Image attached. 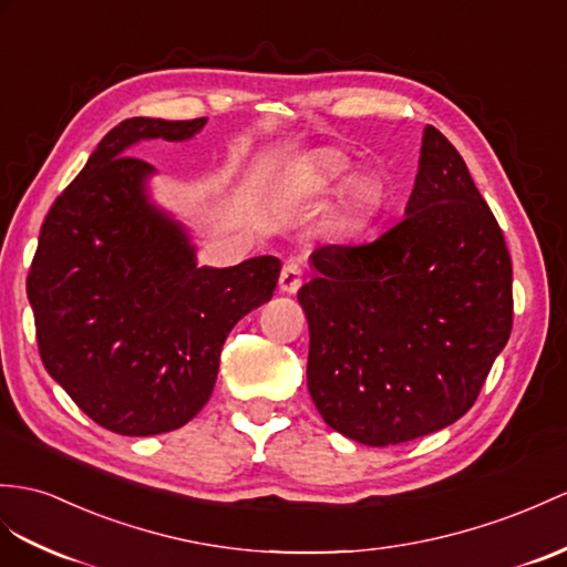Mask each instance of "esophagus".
<instances>
[{"label": "esophagus", "mask_w": 567, "mask_h": 567, "mask_svg": "<svg viewBox=\"0 0 567 567\" xmlns=\"http://www.w3.org/2000/svg\"><path fill=\"white\" fill-rule=\"evenodd\" d=\"M300 284H302V267L298 261H286L279 276V288L284 293H296Z\"/></svg>", "instance_id": "obj_1"}]
</instances>
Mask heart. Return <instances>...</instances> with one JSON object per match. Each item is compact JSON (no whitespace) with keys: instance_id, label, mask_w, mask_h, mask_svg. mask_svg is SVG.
<instances>
[{"instance_id":"obj_1","label":"heart","mask_w":567,"mask_h":567,"mask_svg":"<svg viewBox=\"0 0 567 567\" xmlns=\"http://www.w3.org/2000/svg\"><path fill=\"white\" fill-rule=\"evenodd\" d=\"M353 168V161L341 148H322L312 154L300 171V185L302 189L322 195L334 187L339 179ZM380 202V185L375 177L368 173H351L339 187V214L343 220H361Z\"/></svg>"}]
</instances>
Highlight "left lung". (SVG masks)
Returning <instances> with one entry per match:
<instances>
[{
    "mask_svg": "<svg viewBox=\"0 0 567 567\" xmlns=\"http://www.w3.org/2000/svg\"><path fill=\"white\" fill-rule=\"evenodd\" d=\"M298 291L308 390L329 427L388 447L474 406L513 331V261L466 163L427 124L406 216L365 245H322Z\"/></svg>",
    "mask_w": 567,
    "mask_h": 567,
    "instance_id": "8db88e82",
    "label": "left lung"
}]
</instances>
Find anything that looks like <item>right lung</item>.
I'll use <instances>...</instances> for the list:
<instances>
[{
	"instance_id": "obj_1",
	"label": "right lung",
	"mask_w": 567,
	"mask_h": 567,
	"mask_svg": "<svg viewBox=\"0 0 567 567\" xmlns=\"http://www.w3.org/2000/svg\"><path fill=\"white\" fill-rule=\"evenodd\" d=\"M197 120L132 117L110 130L40 228L25 281L45 370L107 431L146 437L209 402L240 317L271 300L281 261L199 267L185 228L148 202L144 140L185 142Z\"/></svg>"
}]
</instances>
